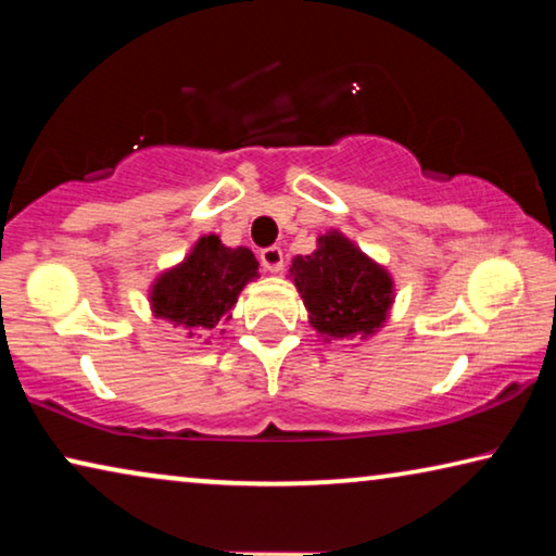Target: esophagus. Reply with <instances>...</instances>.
Masks as SVG:
<instances>
[{
	"mask_svg": "<svg viewBox=\"0 0 556 556\" xmlns=\"http://www.w3.org/2000/svg\"><path fill=\"white\" fill-rule=\"evenodd\" d=\"M261 263H263L265 270L280 273V270H283V250H280L278 245L263 248L261 250Z\"/></svg>",
	"mask_w": 556,
	"mask_h": 556,
	"instance_id": "obj_1",
	"label": "esophagus"
}]
</instances>
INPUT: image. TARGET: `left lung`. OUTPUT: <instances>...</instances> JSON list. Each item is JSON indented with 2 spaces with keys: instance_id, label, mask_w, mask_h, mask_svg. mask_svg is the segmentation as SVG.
<instances>
[{
  "instance_id": "8db88e82",
  "label": "left lung",
  "mask_w": 556,
  "mask_h": 556,
  "mask_svg": "<svg viewBox=\"0 0 556 556\" xmlns=\"http://www.w3.org/2000/svg\"><path fill=\"white\" fill-rule=\"evenodd\" d=\"M291 276L311 326L331 339L369 337L392 306L390 273L339 232L318 238L316 253L295 257Z\"/></svg>"
}]
</instances>
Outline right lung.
<instances>
[{"instance_id": "right-lung-1", "label": "right lung", "mask_w": 556, "mask_h": 556, "mask_svg": "<svg viewBox=\"0 0 556 556\" xmlns=\"http://www.w3.org/2000/svg\"><path fill=\"white\" fill-rule=\"evenodd\" d=\"M257 276V261L248 248H225L217 235H204L185 263L164 273L151 291L159 318L187 329H215L235 306L248 280Z\"/></svg>"}]
</instances>
